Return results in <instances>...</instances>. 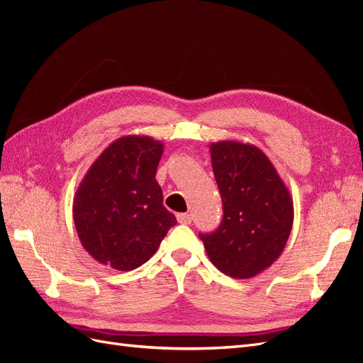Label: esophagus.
Wrapping results in <instances>:
<instances>
[{
	"mask_svg": "<svg viewBox=\"0 0 363 363\" xmlns=\"http://www.w3.org/2000/svg\"><path fill=\"white\" fill-rule=\"evenodd\" d=\"M177 221L180 224H191L192 223V216L189 213H179L177 215Z\"/></svg>",
	"mask_w": 363,
	"mask_h": 363,
	"instance_id": "1",
	"label": "esophagus"
}]
</instances>
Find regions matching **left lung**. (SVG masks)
I'll use <instances>...</instances> for the list:
<instances>
[{"label": "left lung", "mask_w": 363, "mask_h": 363, "mask_svg": "<svg viewBox=\"0 0 363 363\" xmlns=\"http://www.w3.org/2000/svg\"><path fill=\"white\" fill-rule=\"evenodd\" d=\"M208 150L224 216L216 232L199 236L219 271L233 279H251L283 252L294 224L292 196L256 145L225 139Z\"/></svg>", "instance_id": "left-lung-1"}]
</instances>
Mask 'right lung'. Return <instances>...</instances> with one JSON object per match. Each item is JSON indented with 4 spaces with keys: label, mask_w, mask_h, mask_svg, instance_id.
Masks as SVG:
<instances>
[{
    "label": "right lung",
    "mask_w": 363,
    "mask_h": 363,
    "mask_svg": "<svg viewBox=\"0 0 363 363\" xmlns=\"http://www.w3.org/2000/svg\"><path fill=\"white\" fill-rule=\"evenodd\" d=\"M162 155L160 140L127 135L106 147L84 174L72 218L83 248L96 262L118 271L135 269L177 224L156 180Z\"/></svg>",
    "instance_id": "1"
}]
</instances>
